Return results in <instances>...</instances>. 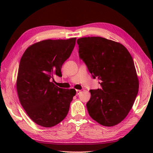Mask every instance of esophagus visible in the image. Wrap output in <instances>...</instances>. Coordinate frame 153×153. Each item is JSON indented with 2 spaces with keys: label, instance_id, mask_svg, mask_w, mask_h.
I'll use <instances>...</instances> for the list:
<instances>
[{
  "label": "esophagus",
  "instance_id": "1",
  "mask_svg": "<svg viewBox=\"0 0 153 153\" xmlns=\"http://www.w3.org/2000/svg\"><path fill=\"white\" fill-rule=\"evenodd\" d=\"M81 92H81V90H76V94H77V95H79Z\"/></svg>",
  "mask_w": 153,
  "mask_h": 153
}]
</instances>
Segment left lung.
<instances>
[{"instance_id": "8db88e82", "label": "left lung", "mask_w": 153, "mask_h": 153, "mask_svg": "<svg viewBox=\"0 0 153 153\" xmlns=\"http://www.w3.org/2000/svg\"><path fill=\"white\" fill-rule=\"evenodd\" d=\"M79 56L101 88L90 90L86 103L90 117L113 126L128 115L138 92L139 82L130 53L120 43L101 37L78 38Z\"/></svg>"}]
</instances>
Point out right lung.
I'll return each instance as SVG.
<instances>
[{"label":"right lung","instance_id":"1","mask_svg":"<svg viewBox=\"0 0 153 153\" xmlns=\"http://www.w3.org/2000/svg\"><path fill=\"white\" fill-rule=\"evenodd\" d=\"M76 38L46 40L28 47L20 60L17 90L21 105L31 120L46 128L63 121L76 94L54 84L53 76L61 77V67L73 51Z\"/></svg>","mask_w":153,"mask_h":153}]
</instances>
